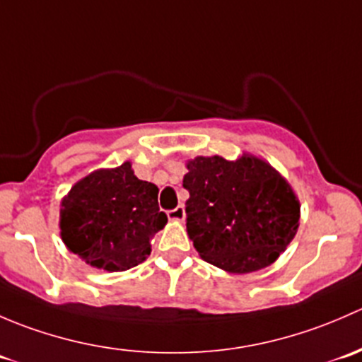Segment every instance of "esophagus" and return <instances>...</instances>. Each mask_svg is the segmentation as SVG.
I'll use <instances>...</instances> for the list:
<instances>
[{
	"label": "esophagus",
	"instance_id": "1",
	"mask_svg": "<svg viewBox=\"0 0 362 362\" xmlns=\"http://www.w3.org/2000/svg\"><path fill=\"white\" fill-rule=\"evenodd\" d=\"M168 218H170V221H184V218H185V208L182 206V204H178L175 210L168 211Z\"/></svg>",
	"mask_w": 362,
	"mask_h": 362
}]
</instances>
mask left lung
Segmentation results:
<instances>
[{"label": "left lung", "instance_id": "left-lung-1", "mask_svg": "<svg viewBox=\"0 0 362 362\" xmlns=\"http://www.w3.org/2000/svg\"><path fill=\"white\" fill-rule=\"evenodd\" d=\"M187 235L199 257L235 275L273 264L299 228L298 196L268 160L198 156L185 163Z\"/></svg>", "mask_w": 362, "mask_h": 362}]
</instances>
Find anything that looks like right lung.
I'll use <instances>...</instances> for the list:
<instances>
[{"label": "right lung", "mask_w": 362, "mask_h": 362, "mask_svg": "<svg viewBox=\"0 0 362 362\" xmlns=\"http://www.w3.org/2000/svg\"><path fill=\"white\" fill-rule=\"evenodd\" d=\"M158 185L140 180L129 160L80 178L61 199V240L83 262L126 272L151 255V240L166 226Z\"/></svg>", "instance_id": "1"}]
</instances>
